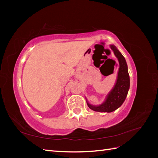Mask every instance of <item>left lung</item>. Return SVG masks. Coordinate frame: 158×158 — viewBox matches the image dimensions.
<instances>
[{"label":"left lung","mask_w":158,"mask_h":158,"mask_svg":"<svg viewBox=\"0 0 158 158\" xmlns=\"http://www.w3.org/2000/svg\"><path fill=\"white\" fill-rule=\"evenodd\" d=\"M111 49L119 62L117 82L103 103L99 106H94L87 102L89 109L95 111L110 113L118 109L125 102L130 88V78L125 57L114 45H111Z\"/></svg>","instance_id":"obj_1"}]
</instances>
